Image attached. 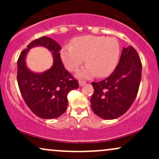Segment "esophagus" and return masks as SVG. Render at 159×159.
<instances>
[{
  "label": "esophagus",
  "mask_w": 159,
  "mask_h": 159,
  "mask_svg": "<svg viewBox=\"0 0 159 159\" xmlns=\"http://www.w3.org/2000/svg\"><path fill=\"white\" fill-rule=\"evenodd\" d=\"M86 84V81H83V80H80L79 81V85L81 86H83V85H84Z\"/></svg>",
  "instance_id": "1"
}]
</instances>
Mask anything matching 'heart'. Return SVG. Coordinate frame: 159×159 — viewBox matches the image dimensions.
<instances>
[{"instance_id": "1", "label": "heart", "mask_w": 159, "mask_h": 159, "mask_svg": "<svg viewBox=\"0 0 159 159\" xmlns=\"http://www.w3.org/2000/svg\"><path fill=\"white\" fill-rule=\"evenodd\" d=\"M120 45L114 37L87 35L76 38L72 45L61 49V57L65 66L75 72L85 61L87 66L78 73L80 77H106L117 65Z\"/></svg>"}]
</instances>
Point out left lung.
Masks as SVG:
<instances>
[{
	"instance_id": "8db88e82",
	"label": "left lung",
	"mask_w": 159,
	"mask_h": 159,
	"mask_svg": "<svg viewBox=\"0 0 159 159\" xmlns=\"http://www.w3.org/2000/svg\"><path fill=\"white\" fill-rule=\"evenodd\" d=\"M142 63L132 46L123 48L118 65L105 80L93 82L94 93L90 103L93 112L105 120H114L125 114L138 94Z\"/></svg>"
}]
</instances>
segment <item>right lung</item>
<instances>
[{
	"mask_svg": "<svg viewBox=\"0 0 159 159\" xmlns=\"http://www.w3.org/2000/svg\"><path fill=\"white\" fill-rule=\"evenodd\" d=\"M35 46L45 47L53 54L52 68L43 74L31 72L25 63L26 53ZM61 49L54 39L43 36L27 45L17 61V81L21 96L30 111L42 119H54L61 116L67 108L69 91L79 87L77 80L64 68Z\"/></svg>",
	"mask_w": 159,
	"mask_h": 159,
	"instance_id": "add662e5",
	"label": "right lung"
}]
</instances>
